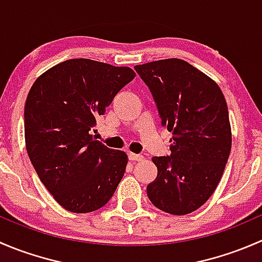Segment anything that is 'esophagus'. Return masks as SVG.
<instances>
[{
	"instance_id": "esophagus-1",
	"label": "esophagus",
	"mask_w": 262,
	"mask_h": 262,
	"mask_svg": "<svg viewBox=\"0 0 262 262\" xmlns=\"http://www.w3.org/2000/svg\"><path fill=\"white\" fill-rule=\"evenodd\" d=\"M128 158H129V161H142L143 160V156L142 155H136V153H132V152H129L128 153Z\"/></svg>"
}]
</instances>
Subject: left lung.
<instances>
[{"label": "left lung", "instance_id": "1", "mask_svg": "<svg viewBox=\"0 0 262 262\" xmlns=\"http://www.w3.org/2000/svg\"><path fill=\"white\" fill-rule=\"evenodd\" d=\"M134 70L152 94L161 125L173 134L170 155L152 158L158 173L147 195L158 209L185 215L212 196L228 161L232 136L226 99L215 82L178 58Z\"/></svg>", "mask_w": 262, "mask_h": 262}]
</instances>
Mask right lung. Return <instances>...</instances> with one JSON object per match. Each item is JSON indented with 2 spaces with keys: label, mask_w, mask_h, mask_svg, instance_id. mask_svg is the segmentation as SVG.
Instances as JSON below:
<instances>
[{
  "label": "right lung",
  "mask_w": 262,
  "mask_h": 262,
  "mask_svg": "<svg viewBox=\"0 0 262 262\" xmlns=\"http://www.w3.org/2000/svg\"><path fill=\"white\" fill-rule=\"evenodd\" d=\"M136 73L96 60L68 59L40 76L25 102V143L39 179L72 213L104 207L128 157L95 141L91 130Z\"/></svg>",
  "instance_id": "add662e5"
}]
</instances>
